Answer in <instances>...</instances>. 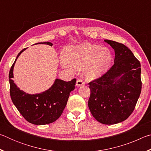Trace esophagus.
Returning a JSON list of instances; mask_svg holds the SVG:
<instances>
[{
    "label": "esophagus",
    "mask_w": 151,
    "mask_h": 151,
    "mask_svg": "<svg viewBox=\"0 0 151 151\" xmlns=\"http://www.w3.org/2000/svg\"><path fill=\"white\" fill-rule=\"evenodd\" d=\"M85 84V83L83 80H82V79H78V80L76 81V85L77 86H81L82 85H84Z\"/></svg>",
    "instance_id": "1"
}]
</instances>
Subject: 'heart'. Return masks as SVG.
<instances>
[{"instance_id": "b5f03b06", "label": "heart", "mask_w": 151, "mask_h": 151, "mask_svg": "<svg viewBox=\"0 0 151 151\" xmlns=\"http://www.w3.org/2000/svg\"><path fill=\"white\" fill-rule=\"evenodd\" d=\"M112 61V52L109 48L85 42L66 48L62 63L76 69L85 66L84 75L86 78L93 79L108 70Z\"/></svg>"}]
</instances>
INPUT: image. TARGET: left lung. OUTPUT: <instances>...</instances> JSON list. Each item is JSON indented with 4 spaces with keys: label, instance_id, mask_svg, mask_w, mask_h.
<instances>
[{
    "label": "left lung",
    "instance_id": "left-lung-1",
    "mask_svg": "<svg viewBox=\"0 0 151 151\" xmlns=\"http://www.w3.org/2000/svg\"><path fill=\"white\" fill-rule=\"evenodd\" d=\"M114 50V65L101 77L88 83V105L96 121L104 124L124 121L132 114L141 92L140 63L124 45L104 40Z\"/></svg>",
    "mask_w": 151,
    "mask_h": 151
}]
</instances>
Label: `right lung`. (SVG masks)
<instances>
[{"instance_id": "1", "label": "right lung", "mask_w": 151, "mask_h": 151, "mask_svg": "<svg viewBox=\"0 0 151 151\" xmlns=\"http://www.w3.org/2000/svg\"><path fill=\"white\" fill-rule=\"evenodd\" d=\"M52 46L50 42H39ZM36 45V44H35ZM19 53L9 72L10 94L13 104L22 116L30 123L44 125L55 122L59 118L67 103L70 93L75 88L76 78L66 82L57 78L51 87L42 93L30 94L20 90L12 80L13 68Z\"/></svg>"}]
</instances>
